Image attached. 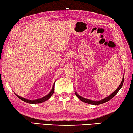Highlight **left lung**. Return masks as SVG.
<instances>
[{
  "label": "left lung",
  "instance_id": "obj_1",
  "mask_svg": "<svg viewBox=\"0 0 133 133\" xmlns=\"http://www.w3.org/2000/svg\"><path fill=\"white\" fill-rule=\"evenodd\" d=\"M124 77H123V79H122V81L121 82V85L119 86V87H118V88H117V89L116 91H114V92H113L111 95L108 96V97H107L106 98H105L104 99H102V100H101V101H94L90 100V99H86L85 98H83V97H81V96H79V95H77V94L76 92H75V95H76V96H77V97H78L81 101H82V102H85L86 103H89V104H94V105H97V104H102V103H104L105 102L108 101H109L111 99H112L114 97V96H115L118 92V91H119V90L121 89V88H122V86H123V82H124Z\"/></svg>",
  "mask_w": 133,
  "mask_h": 133
}]
</instances>
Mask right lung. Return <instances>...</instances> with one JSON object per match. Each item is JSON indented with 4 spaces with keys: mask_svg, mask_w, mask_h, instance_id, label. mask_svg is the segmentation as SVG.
Masks as SVG:
<instances>
[{
    "mask_svg": "<svg viewBox=\"0 0 133 133\" xmlns=\"http://www.w3.org/2000/svg\"><path fill=\"white\" fill-rule=\"evenodd\" d=\"M54 84L53 86V88H52V91L50 92L47 95H46L45 96H44V97L41 98H39V99H35V100H29V99H27L25 98H23V97H20V96H18L17 95H16V94H15L16 95V96H17V97L18 98H19L20 99L22 100L23 101H24L25 102H27V103H32V104H36V103H42V102H43L44 101H47V99H48L50 97H51V96L53 94V92H54Z\"/></svg>",
    "mask_w": 133,
    "mask_h": 133,
    "instance_id": "obj_1",
    "label": "right lung"
}]
</instances>
